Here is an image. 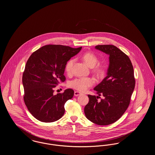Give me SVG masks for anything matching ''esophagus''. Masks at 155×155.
Segmentation results:
<instances>
[{
  "mask_svg": "<svg viewBox=\"0 0 155 155\" xmlns=\"http://www.w3.org/2000/svg\"><path fill=\"white\" fill-rule=\"evenodd\" d=\"M81 92H78V91H75L74 92V95L75 96H79V95H81Z\"/></svg>",
  "mask_w": 155,
  "mask_h": 155,
  "instance_id": "34e87169",
  "label": "esophagus"
}]
</instances>
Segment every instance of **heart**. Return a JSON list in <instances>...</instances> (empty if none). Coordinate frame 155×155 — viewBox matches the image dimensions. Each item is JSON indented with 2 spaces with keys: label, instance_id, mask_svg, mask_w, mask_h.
<instances>
[{
  "label": "heart",
  "instance_id": "obj_1",
  "mask_svg": "<svg viewBox=\"0 0 155 155\" xmlns=\"http://www.w3.org/2000/svg\"><path fill=\"white\" fill-rule=\"evenodd\" d=\"M82 58L85 62V63L90 67H93L94 66H96L99 61L98 58L96 57V56L94 53L90 52H87L84 53L82 55ZM74 61L75 60L74 59H70L67 61L66 64L65 70L68 75H70L72 73ZM93 71L97 75H101L104 73V68L101 66H96L93 68ZM94 84V81L92 78L81 77L76 78L71 81L69 85L70 87L75 89L77 91L84 92L91 86H92Z\"/></svg>",
  "mask_w": 155,
  "mask_h": 155
}]
</instances>
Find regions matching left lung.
<instances>
[{
    "mask_svg": "<svg viewBox=\"0 0 155 155\" xmlns=\"http://www.w3.org/2000/svg\"><path fill=\"white\" fill-rule=\"evenodd\" d=\"M109 55L107 76L94 88L99 96L88 95L84 108L86 117L100 125L111 124L120 118L128 108L135 85L132 63L128 56L112 45L95 46Z\"/></svg>",
    "mask_w": 155,
    "mask_h": 155,
    "instance_id": "1",
    "label": "left lung"
}]
</instances>
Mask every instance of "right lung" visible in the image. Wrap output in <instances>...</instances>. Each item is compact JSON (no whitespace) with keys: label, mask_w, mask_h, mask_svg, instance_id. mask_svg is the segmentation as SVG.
Wrapping results in <instances>:
<instances>
[{"label":"right lung","mask_w":155,"mask_h":155,"mask_svg":"<svg viewBox=\"0 0 155 155\" xmlns=\"http://www.w3.org/2000/svg\"><path fill=\"white\" fill-rule=\"evenodd\" d=\"M81 49L48 45L33 52L28 59L22 74L24 101L38 120L51 123L64 115L65 103L73 97L74 91L67 89L54 95V89L60 82L65 81L67 62Z\"/></svg>","instance_id":"1"}]
</instances>
